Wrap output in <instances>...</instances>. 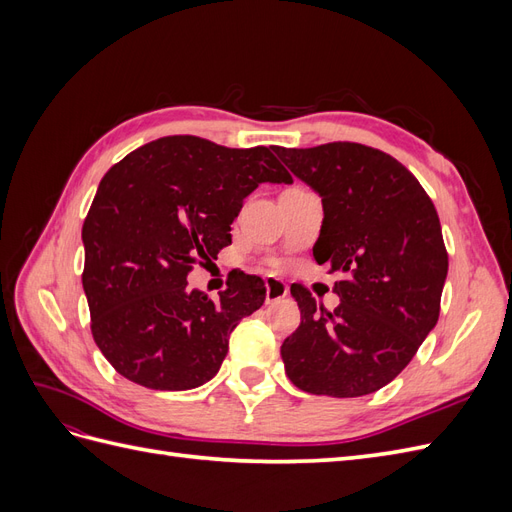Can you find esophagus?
<instances>
[{
  "label": "esophagus",
  "instance_id": "esophagus-1",
  "mask_svg": "<svg viewBox=\"0 0 512 512\" xmlns=\"http://www.w3.org/2000/svg\"><path fill=\"white\" fill-rule=\"evenodd\" d=\"M265 286H267V294H265L267 303H275L288 297V286L282 280H277V277H267Z\"/></svg>",
  "mask_w": 512,
  "mask_h": 512
}]
</instances>
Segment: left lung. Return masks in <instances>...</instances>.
<instances>
[{
	"mask_svg": "<svg viewBox=\"0 0 512 512\" xmlns=\"http://www.w3.org/2000/svg\"><path fill=\"white\" fill-rule=\"evenodd\" d=\"M275 153L322 196L314 258L339 275L333 290L342 301L329 312L305 286H290L301 324L282 344L286 374L312 395L374 393L404 371L438 322L448 271L438 211L410 170L380 149L337 141Z\"/></svg>",
	"mask_w": 512,
	"mask_h": 512,
	"instance_id": "obj_1",
	"label": "left lung"
}]
</instances>
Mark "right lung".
<instances>
[{
	"instance_id": "add662e5",
	"label": "right lung",
	"mask_w": 512,
	"mask_h": 512,
	"mask_svg": "<svg viewBox=\"0 0 512 512\" xmlns=\"http://www.w3.org/2000/svg\"><path fill=\"white\" fill-rule=\"evenodd\" d=\"M290 183L267 147L228 149L164 136L108 168L83 222L91 335L117 374L153 391L211 380L265 282L237 271L213 303L188 290L194 265L230 245V224L258 183Z\"/></svg>"
}]
</instances>
